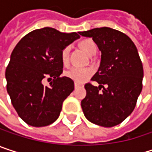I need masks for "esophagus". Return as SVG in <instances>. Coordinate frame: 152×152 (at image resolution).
<instances>
[{"label": "esophagus", "instance_id": "obj_1", "mask_svg": "<svg viewBox=\"0 0 152 152\" xmlns=\"http://www.w3.org/2000/svg\"><path fill=\"white\" fill-rule=\"evenodd\" d=\"M78 87H79V84H78V83H75V88H78Z\"/></svg>", "mask_w": 152, "mask_h": 152}]
</instances>
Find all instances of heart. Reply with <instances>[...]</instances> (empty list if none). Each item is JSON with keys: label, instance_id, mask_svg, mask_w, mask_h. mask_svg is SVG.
Segmentation results:
<instances>
[{"label": "heart", "instance_id": "obj_1", "mask_svg": "<svg viewBox=\"0 0 152 152\" xmlns=\"http://www.w3.org/2000/svg\"><path fill=\"white\" fill-rule=\"evenodd\" d=\"M81 48L89 55L91 56L97 53V46L91 39H86L80 43ZM69 46L65 47L61 52V60L63 63H67L69 61ZM93 74V70L90 68H77L72 67L65 71V75L69 79L73 80L77 83H83L86 82Z\"/></svg>", "mask_w": 152, "mask_h": 152}]
</instances>
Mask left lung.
<instances>
[{
	"label": "left lung",
	"instance_id": "obj_1",
	"mask_svg": "<svg viewBox=\"0 0 152 152\" xmlns=\"http://www.w3.org/2000/svg\"><path fill=\"white\" fill-rule=\"evenodd\" d=\"M79 34L92 38L101 52L99 68L91 78L99 86L84 85L86 96L81 101L83 114L96 125L116 126L131 114L142 89L143 69L137 46L126 34L109 27Z\"/></svg>",
	"mask_w": 152,
	"mask_h": 152
}]
</instances>
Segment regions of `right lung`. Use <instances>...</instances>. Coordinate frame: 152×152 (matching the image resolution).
Here are the masks:
<instances>
[{
  "instance_id": "add662e5",
  "label": "right lung",
  "mask_w": 152,
  "mask_h": 152,
  "mask_svg": "<svg viewBox=\"0 0 152 152\" xmlns=\"http://www.w3.org/2000/svg\"><path fill=\"white\" fill-rule=\"evenodd\" d=\"M80 36L45 27L31 31L15 46L6 69L7 91L19 117L32 127L54 122L62 103L74 91V82L61 77V52ZM53 78L50 86L42 81ZM50 79V78H49Z\"/></svg>"
}]
</instances>
